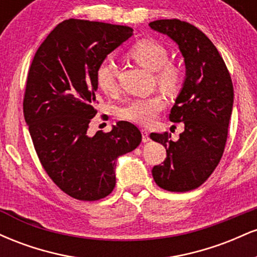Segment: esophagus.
<instances>
[{
    "mask_svg": "<svg viewBox=\"0 0 257 257\" xmlns=\"http://www.w3.org/2000/svg\"><path fill=\"white\" fill-rule=\"evenodd\" d=\"M141 134H143V141L144 143H149L150 141V133L146 131V129H143L141 131Z\"/></svg>",
    "mask_w": 257,
    "mask_h": 257,
    "instance_id": "esophagus-1",
    "label": "esophagus"
}]
</instances>
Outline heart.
Masks as SVG:
<instances>
[{"mask_svg":"<svg viewBox=\"0 0 257 257\" xmlns=\"http://www.w3.org/2000/svg\"><path fill=\"white\" fill-rule=\"evenodd\" d=\"M131 57L145 69L156 71L158 84L168 91L175 90L181 82V71L176 65L169 63L167 48L153 40H141L132 47ZM95 82L106 95H113L117 90L116 71L110 59H105L95 70ZM166 98L159 94L146 98L133 99L119 110V117L140 125H150L166 108Z\"/></svg>","mask_w":257,"mask_h":257,"instance_id":"b5f03b06","label":"heart"}]
</instances>
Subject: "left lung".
I'll use <instances>...</instances> for the list:
<instances>
[{"label":"left lung","instance_id":"obj_1","mask_svg":"<svg viewBox=\"0 0 257 257\" xmlns=\"http://www.w3.org/2000/svg\"><path fill=\"white\" fill-rule=\"evenodd\" d=\"M152 30L169 36L185 60L186 77L169 119L184 122L178 141L168 133L150 137L167 149L163 164L155 166V182L170 192H187L204 184L222 157L233 107V84L213 42L196 26L179 19L156 20Z\"/></svg>","mask_w":257,"mask_h":257}]
</instances>
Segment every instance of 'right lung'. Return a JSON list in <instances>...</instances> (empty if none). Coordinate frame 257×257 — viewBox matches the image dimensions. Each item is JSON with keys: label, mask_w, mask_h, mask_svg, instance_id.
<instances>
[{"label": "right lung", "mask_w": 257, "mask_h": 257, "mask_svg": "<svg viewBox=\"0 0 257 257\" xmlns=\"http://www.w3.org/2000/svg\"><path fill=\"white\" fill-rule=\"evenodd\" d=\"M132 35L129 26L64 20L41 44L29 70L23 108L32 143L49 178L75 199L108 196L116 185L117 158L143 139L125 120L108 133L87 134L98 112L96 67Z\"/></svg>", "instance_id": "obj_1"}]
</instances>
